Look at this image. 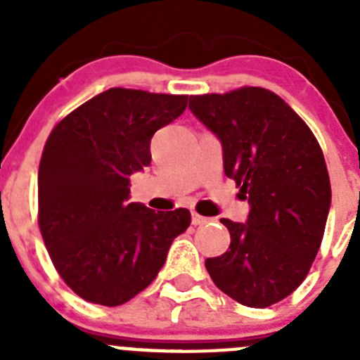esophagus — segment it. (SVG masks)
<instances>
[{
	"instance_id": "obj_1",
	"label": "esophagus",
	"mask_w": 360,
	"mask_h": 360,
	"mask_svg": "<svg viewBox=\"0 0 360 360\" xmlns=\"http://www.w3.org/2000/svg\"><path fill=\"white\" fill-rule=\"evenodd\" d=\"M191 218H193V225H202V224H205V221H207V219H209V218H205V216L198 214V212H196V211H193Z\"/></svg>"
}]
</instances>
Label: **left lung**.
Instances as JSON below:
<instances>
[{"instance_id":"obj_1","label":"left lung","mask_w":360,"mask_h":360,"mask_svg":"<svg viewBox=\"0 0 360 360\" xmlns=\"http://www.w3.org/2000/svg\"><path fill=\"white\" fill-rule=\"evenodd\" d=\"M189 108L219 139L225 174L250 203L247 224L219 219L231 245L205 269L245 307L279 303L304 281L323 241L332 200L323 149L307 122L259 86L191 95Z\"/></svg>"}]
</instances>
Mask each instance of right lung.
Listing matches in <instances>:
<instances>
[{
	"label": "right lung",
	"mask_w": 360,
	"mask_h": 360,
	"mask_svg": "<svg viewBox=\"0 0 360 360\" xmlns=\"http://www.w3.org/2000/svg\"><path fill=\"white\" fill-rule=\"evenodd\" d=\"M187 95L110 88L53 126L37 174V224L57 274L79 297L119 307L141 294L191 225L180 207L129 203V176L151 164L149 142Z\"/></svg>",
	"instance_id": "right-lung-1"
}]
</instances>
